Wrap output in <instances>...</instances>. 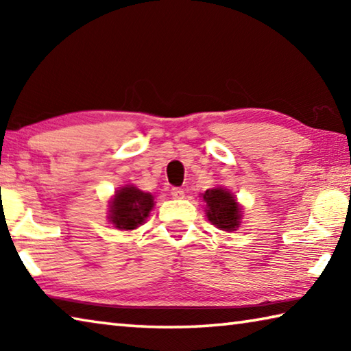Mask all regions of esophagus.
<instances>
[{
	"label": "esophagus",
	"instance_id": "34e87169",
	"mask_svg": "<svg viewBox=\"0 0 351 351\" xmlns=\"http://www.w3.org/2000/svg\"><path fill=\"white\" fill-rule=\"evenodd\" d=\"M170 195L175 199H181V198H184V190L180 189V187H171L170 189Z\"/></svg>",
	"mask_w": 351,
	"mask_h": 351
}]
</instances>
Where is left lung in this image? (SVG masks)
Returning <instances> with one entry per match:
<instances>
[{"instance_id":"obj_1","label":"left lung","mask_w":351,"mask_h":351,"mask_svg":"<svg viewBox=\"0 0 351 351\" xmlns=\"http://www.w3.org/2000/svg\"><path fill=\"white\" fill-rule=\"evenodd\" d=\"M203 201L206 203V215L212 224H215L219 230L232 232L240 228L241 223V206L237 203L234 193L228 189L215 187L209 189L203 193Z\"/></svg>"}]
</instances>
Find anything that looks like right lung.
<instances>
[{
  "instance_id": "obj_1",
  "label": "right lung",
  "mask_w": 351,
  "mask_h": 351,
  "mask_svg": "<svg viewBox=\"0 0 351 351\" xmlns=\"http://www.w3.org/2000/svg\"><path fill=\"white\" fill-rule=\"evenodd\" d=\"M153 206V195L142 192L134 186H123L116 190L110 201L108 218L116 229L133 230L145 223Z\"/></svg>"
}]
</instances>
